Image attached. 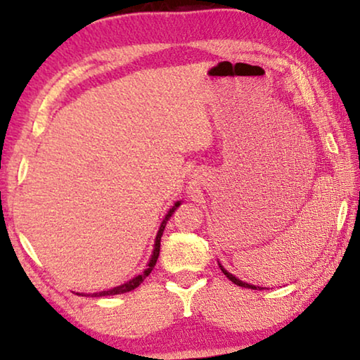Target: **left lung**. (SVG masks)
<instances>
[{
    "instance_id": "8db88e82",
    "label": "left lung",
    "mask_w": 360,
    "mask_h": 360,
    "mask_svg": "<svg viewBox=\"0 0 360 360\" xmlns=\"http://www.w3.org/2000/svg\"><path fill=\"white\" fill-rule=\"evenodd\" d=\"M219 267H221V270H223V274L226 275V277H228L229 280H231V282H233V283H236V285H239V287H244V288H250V290H262L264 287H255V285H252V283H248V282H243V280H239L238 277H234V275L233 274H229L228 272V270H226L224 267H223V265H221L219 264Z\"/></svg>"
}]
</instances>
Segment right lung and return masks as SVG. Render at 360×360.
I'll use <instances>...</instances> for the list:
<instances>
[{"instance_id":"1","label":"right lung","mask_w":360,"mask_h":360,"mask_svg":"<svg viewBox=\"0 0 360 360\" xmlns=\"http://www.w3.org/2000/svg\"><path fill=\"white\" fill-rule=\"evenodd\" d=\"M180 205H181V201H176V203H175L174 206H172V208L169 210V213L165 214L164 221H162V224H160V228H159V233H157V236H155L154 252H152V255H150V260H149V264H147V269L144 270V272H142L141 275H136L134 278H131L129 282H126V283L120 285V287H115V288H111V290H103V292L93 293L91 297H110V295H121V293H127V292H131V290H134V288L139 287V285H141L142 282H144V278H146V277H149V274L152 272V269L155 267L157 259H159V252H160V239H162V234H164V229H165L167 221L170 219V216L175 213V210L179 208ZM77 295H80V293H77ZM82 297H88V295H82Z\"/></svg>"}]
</instances>
